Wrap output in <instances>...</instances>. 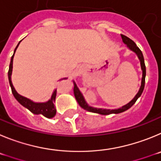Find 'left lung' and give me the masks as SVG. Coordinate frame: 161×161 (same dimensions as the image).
<instances>
[{
  "label": "left lung",
  "mask_w": 161,
  "mask_h": 161,
  "mask_svg": "<svg viewBox=\"0 0 161 161\" xmlns=\"http://www.w3.org/2000/svg\"><path fill=\"white\" fill-rule=\"evenodd\" d=\"M121 37H122V40L124 42V44L127 45V48H129L130 50H132L133 52L136 53V55L138 56V58L140 59V66H141V70L143 71L142 74V80H141V86H140V90H139L138 93L136 94V95L134 97L132 100L131 102H129L126 105L123 106L122 108H118V109H114V110H110V109H103V108H93V107H91V106L88 105L86 103V102L84 99V97L82 96V93L80 92L79 89L78 88L77 85L74 82V94H75V97L77 100L78 103L79 104L81 108L85 109L86 111H91V112L94 113H98V114H101V115H110V114H119V113L124 112V111H127V109H129L131 106L136 102V100L138 99L139 97L141 95V94L143 93V91H144V84H145V76H146V67L145 64H144V56H143V53H142L141 50L139 49L138 46H136V44L134 42L130 39L129 37H127V36L123 35L121 34Z\"/></svg>",
  "instance_id": "left-lung-1"
}]
</instances>
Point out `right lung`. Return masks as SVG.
I'll return each instance as SVG.
<instances>
[{"mask_svg":"<svg viewBox=\"0 0 161 161\" xmlns=\"http://www.w3.org/2000/svg\"><path fill=\"white\" fill-rule=\"evenodd\" d=\"M21 42V41H20ZM20 42L17 44V47L14 50V55L11 58V61H10L9 64V68H8V82H9V85L11 86V90H12V93L14 95V98L18 101L20 104L25 107V108H27L28 110H30L32 113H34L35 115H44L46 118H53L54 115H56V108L54 107V101H55L56 98V94H57V91H54L53 92V95H52L51 98L50 100L47 101L46 103H34L32 100L29 99V98H25V97L22 96V95H19L16 91L15 88H14V85L12 83V81H11V75H12V70H13V61H14V53H15L16 50L19 46ZM63 79H66V78H64Z\"/></svg>","mask_w":161,"mask_h":161,"instance_id":"right-lung-1","label":"right lung"}]
</instances>
